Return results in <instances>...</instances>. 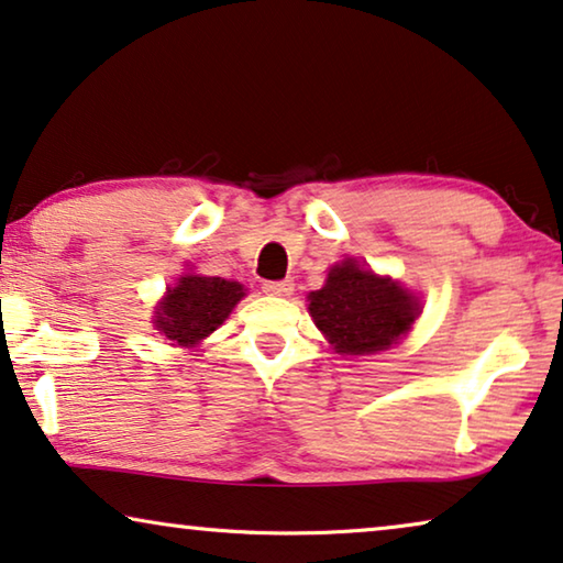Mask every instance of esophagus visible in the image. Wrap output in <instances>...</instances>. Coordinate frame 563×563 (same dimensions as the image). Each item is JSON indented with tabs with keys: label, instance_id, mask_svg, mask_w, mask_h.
Instances as JSON below:
<instances>
[{
	"label": "esophagus",
	"instance_id": "34e87169",
	"mask_svg": "<svg viewBox=\"0 0 563 563\" xmlns=\"http://www.w3.org/2000/svg\"><path fill=\"white\" fill-rule=\"evenodd\" d=\"M264 291L272 297H289L295 291V282L282 279V282H264Z\"/></svg>",
	"mask_w": 563,
	"mask_h": 563
}]
</instances>
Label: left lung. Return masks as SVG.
I'll use <instances>...</instances> for the list:
<instances>
[{
    "mask_svg": "<svg viewBox=\"0 0 563 563\" xmlns=\"http://www.w3.org/2000/svg\"><path fill=\"white\" fill-rule=\"evenodd\" d=\"M309 314L338 353L371 355L409 332L419 309L396 282L347 258L332 268L322 289L309 295Z\"/></svg>",
    "mask_w": 563,
    "mask_h": 563,
    "instance_id": "left-lung-1",
    "label": "left lung"
}]
</instances>
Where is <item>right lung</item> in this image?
<instances>
[{
  "instance_id": "right-lung-1",
  "label": "right lung",
  "mask_w": 563,
  "mask_h": 563,
  "mask_svg": "<svg viewBox=\"0 0 563 563\" xmlns=\"http://www.w3.org/2000/svg\"><path fill=\"white\" fill-rule=\"evenodd\" d=\"M243 295L246 291L239 282L187 274L175 289H167L159 312L154 314V324L167 340L192 347L221 328Z\"/></svg>"
}]
</instances>
